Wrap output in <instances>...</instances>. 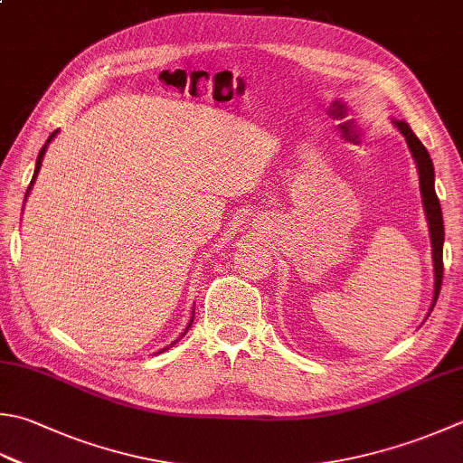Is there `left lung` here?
I'll list each match as a JSON object with an SVG mask.
<instances>
[{
  "instance_id": "8db88e82",
  "label": "left lung",
  "mask_w": 463,
  "mask_h": 463,
  "mask_svg": "<svg viewBox=\"0 0 463 463\" xmlns=\"http://www.w3.org/2000/svg\"><path fill=\"white\" fill-rule=\"evenodd\" d=\"M395 126L400 128V132L405 136L407 146H410L415 162H418V170H420V188H421V196H423V208L425 214H428V222H430V234H431V250H433V269H436V285H433V303L431 309L436 307V301L441 291V279H443V216H441V206L436 194V186H433V165L430 158V152L425 150L423 144L420 142L418 136L411 132L410 126L405 122H397Z\"/></svg>"
}]
</instances>
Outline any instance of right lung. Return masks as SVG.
Wrapping results in <instances>:
<instances>
[{"label": "right lung", "mask_w": 463, "mask_h": 463, "mask_svg": "<svg viewBox=\"0 0 463 463\" xmlns=\"http://www.w3.org/2000/svg\"><path fill=\"white\" fill-rule=\"evenodd\" d=\"M53 136H56V132H53L52 136H50V138H48V142L53 138ZM45 146H48V144H45ZM45 146L40 150V154H38V162H35V175H38V170H40V165H42V158H43V152H45ZM35 175H33V178H35ZM32 184H33V180H32ZM32 184L30 186H27V193H30V188H32ZM190 325H193V319H190V323H188V327H190ZM188 327H186V331H188ZM184 331V333H186Z\"/></svg>", "instance_id": "obj_1"}]
</instances>
